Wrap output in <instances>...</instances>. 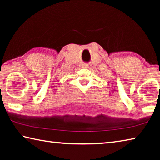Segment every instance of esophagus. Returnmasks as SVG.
<instances>
[{
    "label": "esophagus",
    "mask_w": 160,
    "mask_h": 160,
    "mask_svg": "<svg viewBox=\"0 0 160 160\" xmlns=\"http://www.w3.org/2000/svg\"><path fill=\"white\" fill-rule=\"evenodd\" d=\"M88 67H89V66L88 64H83L82 65V68H88Z\"/></svg>",
    "instance_id": "34e87169"
}]
</instances>
